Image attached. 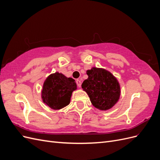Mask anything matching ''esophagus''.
<instances>
[{"label":"esophagus","mask_w":160,"mask_h":160,"mask_svg":"<svg viewBox=\"0 0 160 160\" xmlns=\"http://www.w3.org/2000/svg\"><path fill=\"white\" fill-rule=\"evenodd\" d=\"M76 83H77V86H78L79 88H81V81L79 80V79H77V80L76 81Z\"/></svg>","instance_id":"esophagus-1"}]
</instances>
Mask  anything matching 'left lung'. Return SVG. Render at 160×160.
<instances>
[{
  "mask_svg": "<svg viewBox=\"0 0 160 160\" xmlns=\"http://www.w3.org/2000/svg\"><path fill=\"white\" fill-rule=\"evenodd\" d=\"M88 78L82 83V88L89 97L95 108L106 111L118 102L121 89L118 79L107 70L93 67L87 71Z\"/></svg>",
  "mask_w": 160,
  "mask_h": 160,
  "instance_id": "left-lung-1",
  "label": "left lung"
}]
</instances>
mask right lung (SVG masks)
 <instances>
[{
    "label": "right lung",
    "instance_id": "obj_1",
    "mask_svg": "<svg viewBox=\"0 0 160 160\" xmlns=\"http://www.w3.org/2000/svg\"><path fill=\"white\" fill-rule=\"evenodd\" d=\"M77 89L73 79L56 72L48 76L41 92L42 101L52 109L58 110L70 103L72 91Z\"/></svg>",
    "mask_w": 160,
    "mask_h": 160
}]
</instances>
